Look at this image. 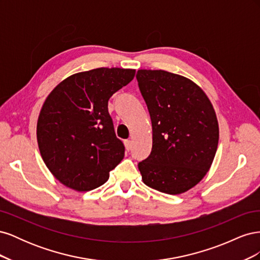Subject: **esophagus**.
<instances>
[{
	"mask_svg": "<svg viewBox=\"0 0 260 260\" xmlns=\"http://www.w3.org/2000/svg\"><path fill=\"white\" fill-rule=\"evenodd\" d=\"M124 145H125V149H127V151H130L131 147H132V142H131L130 140H125L124 141Z\"/></svg>",
	"mask_w": 260,
	"mask_h": 260,
	"instance_id": "34e87169",
	"label": "esophagus"
}]
</instances>
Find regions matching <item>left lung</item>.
Instances as JSON below:
<instances>
[{
    "mask_svg": "<svg viewBox=\"0 0 260 260\" xmlns=\"http://www.w3.org/2000/svg\"><path fill=\"white\" fill-rule=\"evenodd\" d=\"M137 80L152 120L153 145L138 167L143 182L177 195L198 184L215 158L219 125L211 102L187 78L140 69Z\"/></svg>",
    "mask_w": 260,
    "mask_h": 260,
    "instance_id": "8db88e82",
    "label": "left lung"
}]
</instances>
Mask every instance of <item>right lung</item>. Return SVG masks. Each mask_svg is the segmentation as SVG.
I'll use <instances>...</instances> for the list:
<instances>
[{
	"instance_id": "add662e5",
	"label": "right lung",
	"mask_w": 260,
	"mask_h": 260,
	"mask_svg": "<svg viewBox=\"0 0 260 260\" xmlns=\"http://www.w3.org/2000/svg\"><path fill=\"white\" fill-rule=\"evenodd\" d=\"M135 69L96 68L69 76L46 98L37 140L46 167L60 183L78 192L104 184L124 156L108 100L135 78Z\"/></svg>"
}]
</instances>
